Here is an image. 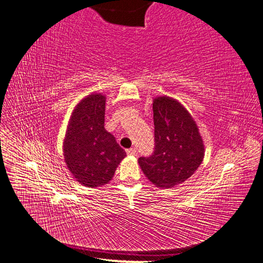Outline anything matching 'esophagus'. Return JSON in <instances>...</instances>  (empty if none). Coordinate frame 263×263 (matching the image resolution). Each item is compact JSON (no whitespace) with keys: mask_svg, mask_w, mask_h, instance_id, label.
<instances>
[{"mask_svg":"<svg viewBox=\"0 0 263 263\" xmlns=\"http://www.w3.org/2000/svg\"><path fill=\"white\" fill-rule=\"evenodd\" d=\"M126 153H127V155H128V156H136L137 155V151H136V149H135V148L127 149Z\"/></svg>","mask_w":263,"mask_h":263,"instance_id":"obj_1","label":"esophagus"}]
</instances>
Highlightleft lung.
<instances>
[{"mask_svg": "<svg viewBox=\"0 0 263 263\" xmlns=\"http://www.w3.org/2000/svg\"><path fill=\"white\" fill-rule=\"evenodd\" d=\"M155 150L140 157L138 163L153 184L166 189L184 182L197 170L204 158L198 128L187 110L168 97L154 101Z\"/></svg>", "mask_w": 263, "mask_h": 263, "instance_id": "obj_1", "label": "left lung"}]
</instances>
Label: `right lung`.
<instances>
[{
	"label": "right lung",
	"mask_w": 263,
	"mask_h": 263,
	"mask_svg": "<svg viewBox=\"0 0 263 263\" xmlns=\"http://www.w3.org/2000/svg\"><path fill=\"white\" fill-rule=\"evenodd\" d=\"M105 97L91 94L74 108L70 118L63 156L68 169L81 184L102 186L112 180L125 150L104 128Z\"/></svg>",
	"instance_id": "right-lung-1"
}]
</instances>
